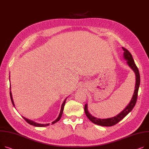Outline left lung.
Segmentation results:
<instances>
[{"instance_id": "1", "label": "left lung", "mask_w": 149, "mask_h": 149, "mask_svg": "<svg viewBox=\"0 0 149 149\" xmlns=\"http://www.w3.org/2000/svg\"><path fill=\"white\" fill-rule=\"evenodd\" d=\"M122 48L124 51L123 57H124L125 59L127 61L126 62H127L128 66L132 69V71L134 72V73L135 74L136 83H135V91H134L133 96L131 99V101H130V104H128V105L124 109V110L120 113H119L118 115H117L116 116H114L113 117L108 118H104V119L95 117L93 116H92L90 113H89V112L88 111V109H87V105L86 104L84 106V111H85L86 115L89 120H90L92 123H93L96 125H98L102 126H113V125L117 124L120 120H122L127 114H129V113H130L132 110V109L135 107V104L136 102V100L138 97V88H139L140 84V76L139 71H138V69L135 63V62L134 61L132 54L130 53V52L124 47H122Z\"/></svg>"}]
</instances>
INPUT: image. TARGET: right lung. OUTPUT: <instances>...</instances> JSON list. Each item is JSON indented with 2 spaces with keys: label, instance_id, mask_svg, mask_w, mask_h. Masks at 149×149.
I'll return each instance as SVG.
<instances>
[{
  "label": "right lung",
  "instance_id": "1",
  "mask_svg": "<svg viewBox=\"0 0 149 149\" xmlns=\"http://www.w3.org/2000/svg\"><path fill=\"white\" fill-rule=\"evenodd\" d=\"M10 88H11V87H10ZM11 90V89H10ZM10 97H11V102L13 104L14 106H15L14 105V101H13V96H12V93H11V92L10 91ZM66 99H65V101H63L62 105V107H61V112H60V114H59L58 115V117L57 118V119L55 120L54 122H53L52 123V124H54V123H56V122H57L59 120L61 119V118L62 117V113H63V109H64V106H65V102H66ZM23 118H24V119L30 125H33V126H37V127H45V126H47L49 125V123H47V124H41V123H36L31 120H29V119H27V118L24 117L23 116H22Z\"/></svg>",
  "mask_w": 149,
  "mask_h": 149
}]
</instances>
